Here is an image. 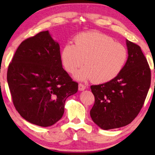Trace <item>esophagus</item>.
<instances>
[{"label": "esophagus", "mask_w": 155, "mask_h": 155, "mask_svg": "<svg viewBox=\"0 0 155 155\" xmlns=\"http://www.w3.org/2000/svg\"><path fill=\"white\" fill-rule=\"evenodd\" d=\"M85 89H86V86L84 85L83 84H81V83L78 84V90L83 91L84 90H85Z\"/></svg>", "instance_id": "esophagus-1"}]
</instances>
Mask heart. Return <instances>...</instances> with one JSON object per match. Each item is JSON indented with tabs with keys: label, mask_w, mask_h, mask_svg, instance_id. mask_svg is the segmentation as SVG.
<instances>
[{
	"label": "heart",
	"mask_w": 155,
	"mask_h": 155,
	"mask_svg": "<svg viewBox=\"0 0 155 155\" xmlns=\"http://www.w3.org/2000/svg\"><path fill=\"white\" fill-rule=\"evenodd\" d=\"M75 44L68 43L61 52V61L66 71L74 74L84 64L86 66L75 75L78 80L92 79L106 83L122 71L127 62L128 52L122 44L98 32L78 34Z\"/></svg>",
	"instance_id": "1"
}]
</instances>
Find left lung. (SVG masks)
<instances>
[{
    "instance_id": "1",
    "label": "left lung",
    "mask_w": 155,
    "mask_h": 155,
    "mask_svg": "<svg viewBox=\"0 0 155 155\" xmlns=\"http://www.w3.org/2000/svg\"><path fill=\"white\" fill-rule=\"evenodd\" d=\"M127 45L128 59L120 74L90 87L95 98L91 117L104 130L130 124L142 108L150 86V68L140 46L128 40Z\"/></svg>"
}]
</instances>
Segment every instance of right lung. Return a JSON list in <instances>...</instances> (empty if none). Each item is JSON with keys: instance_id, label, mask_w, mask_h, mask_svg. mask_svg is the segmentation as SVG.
<instances>
[{"instance_id": "obj_1", "label": "right lung", "mask_w": 155, "mask_h": 155, "mask_svg": "<svg viewBox=\"0 0 155 155\" xmlns=\"http://www.w3.org/2000/svg\"><path fill=\"white\" fill-rule=\"evenodd\" d=\"M7 77L15 109L23 118L40 127L59 121L65 100L78 91V83L62 68L59 44L48 31L20 44Z\"/></svg>"}]
</instances>
